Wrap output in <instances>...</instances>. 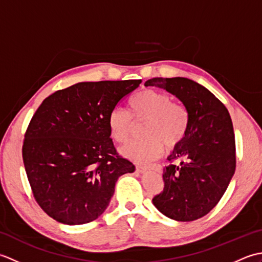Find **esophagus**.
<instances>
[{"instance_id":"1","label":"esophagus","mask_w":262,"mask_h":262,"mask_svg":"<svg viewBox=\"0 0 262 262\" xmlns=\"http://www.w3.org/2000/svg\"><path fill=\"white\" fill-rule=\"evenodd\" d=\"M138 169H140L141 171H146V170H153V171H155V172H162V168H161V165L160 164H157V163H154V164H148V165H140L138 166Z\"/></svg>"}]
</instances>
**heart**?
Instances as JSON below:
<instances>
[{"mask_svg": "<svg viewBox=\"0 0 262 262\" xmlns=\"http://www.w3.org/2000/svg\"><path fill=\"white\" fill-rule=\"evenodd\" d=\"M132 114L116 107L108 116L111 137L126 143L135 121L147 120L142 140L128 143L120 149L124 157L135 162H148L159 158L166 147L172 148L185 138L189 127V113L185 105L172 101L170 94L158 90H144L129 100Z\"/></svg>", "mask_w": 262, "mask_h": 262, "instance_id": "heart-1", "label": "heart"}]
</instances>
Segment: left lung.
Masks as SVG:
<instances>
[{
  "label": "left lung",
  "instance_id": "left-lung-1",
  "mask_svg": "<svg viewBox=\"0 0 262 262\" xmlns=\"http://www.w3.org/2000/svg\"><path fill=\"white\" fill-rule=\"evenodd\" d=\"M145 86L164 89L189 113L187 134L168 158L171 164L163 169L164 188L152 202L169 219L198 220L220 202L234 174L235 140L230 114L209 90L186 77H153Z\"/></svg>",
  "mask_w": 262,
  "mask_h": 262
}]
</instances>
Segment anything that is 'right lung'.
Returning a JSON list of instances; mask_svg holds the SVG:
<instances>
[{
    "instance_id": "add662e5",
    "label": "right lung",
    "mask_w": 262,
    "mask_h": 262,
    "mask_svg": "<svg viewBox=\"0 0 262 262\" xmlns=\"http://www.w3.org/2000/svg\"><path fill=\"white\" fill-rule=\"evenodd\" d=\"M142 80L81 82L43 100L25 134L22 159L32 194L59 223L97 220L118 178L135 171L110 137L108 116Z\"/></svg>"
}]
</instances>
